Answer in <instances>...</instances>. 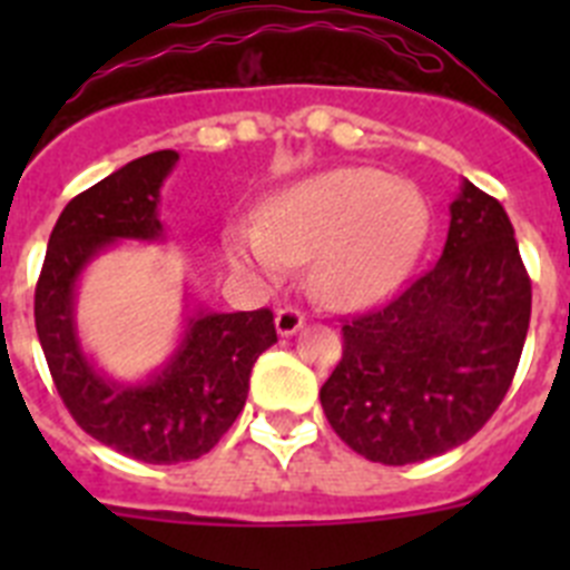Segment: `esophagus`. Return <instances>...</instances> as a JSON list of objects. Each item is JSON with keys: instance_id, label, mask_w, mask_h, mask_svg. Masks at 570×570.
I'll return each instance as SVG.
<instances>
[{"instance_id": "obj_1", "label": "esophagus", "mask_w": 570, "mask_h": 570, "mask_svg": "<svg viewBox=\"0 0 570 570\" xmlns=\"http://www.w3.org/2000/svg\"><path fill=\"white\" fill-rule=\"evenodd\" d=\"M274 325H276V334H279V336H294L296 331L305 325V314H302V311H296V308H279V311H276Z\"/></svg>"}]
</instances>
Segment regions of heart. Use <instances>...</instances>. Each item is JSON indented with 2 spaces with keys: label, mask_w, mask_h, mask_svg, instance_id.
I'll use <instances>...</instances> for the list:
<instances>
[{
  "label": "heart",
  "mask_w": 570,
  "mask_h": 570,
  "mask_svg": "<svg viewBox=\"0 0 570 570\" xmlns=\"http://www.w3.org/2000/svg\"><path fill=\"white\" fill-rule=\"evenodd\" d=\"M428 234L422 190L376 168H334L276 190L256 225H230V262L259 276L308 262L311 294L356 308L411 271Z\"/></svg>",
  "instance_id": "heart-1"
}]
</instances>
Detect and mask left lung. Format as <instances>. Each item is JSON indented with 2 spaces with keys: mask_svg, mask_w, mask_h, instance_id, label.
<instances>
[{
  "mask_svg": "<svg viewBox=\"0 0 570 570\" xmlns=\"http://www.w3.org/2000/svg\"><path fill=\"white\" fill-rule=\"evenodd\" d=\"M434 268L342 325V360L322 385L331 428L382 465L431 460L471 440L511 387L531 279L513 225L462 179Z\"/></svg>",
  "mask_w": 570,
  "mask_h": 570,
  "instance_id": "left-lung-1",
  "label": "left lung"
}]
</instances>
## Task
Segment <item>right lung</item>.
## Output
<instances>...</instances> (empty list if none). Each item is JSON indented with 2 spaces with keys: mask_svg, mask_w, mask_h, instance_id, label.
Instances as JSON below:
<instances>
[{
  "mask_svg": "<svg viewBox=\"0 0 570 570\" xmlns=\"http://www.w3.org/2000/svg\"><path fill=\"white\" fill-rule=\"evenodd\" d=\"M176 163V150L139 156L70 199L48 239L33 302L45 360L70 416L102 445L150 465L208 454L245 407L254 362L276 342L268 308L223 314L188 296L179 342L139 380H114L82 347L79 279L119 242L165 239L159 190Z\"/></svg>",
  "mask_w": 570,
  "mask_h": 570,
  "instance_id": "add662e5",
  "label": "right lung"
}]
</instances>
